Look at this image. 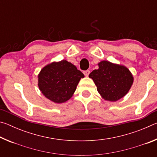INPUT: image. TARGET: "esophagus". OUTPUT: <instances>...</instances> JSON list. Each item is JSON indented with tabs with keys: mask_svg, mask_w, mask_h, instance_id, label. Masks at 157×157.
Listing matches in <instances>:
<instances>
[{
	"mask_svg": "<svg viewBox=\"0 0 157 157\" xmlns=\"http://www.w3.org/2000/svg\"><path fill=\"white\" fill-rule=\"evenodd\" d=\"M83 73H84V75L86 76V77H87V76H89V73H90V71H89V70L84 71Z\"/></svg>",
	"mask_w": 157,
	"mask_h": 157,
	"instance_id": "esophagus-1",
	"label": "esophagus"
}]
</instances>
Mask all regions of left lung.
Listing matches in <instances>:
<instances>
[{"label": "left lung", "mask_w": 157, "mask_h": 157, "mask_svg": "<svg viewBox=\"0 0 157 157\" xmlns=\"http://www.w3.org/2000/svg\"><path fill=\"white\" fill-rule=\"evenodd\" d=\"M99 68L93 71L89 78L94 80L97 90L102 98L115 102L124 97L134 82L132 73L123 65L102 61Z\"/></svg>", "instance_id": "8db88e82"}]
</instances>
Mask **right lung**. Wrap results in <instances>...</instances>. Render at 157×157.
I'll list each match as a JSON object with an SVG mask.
<instances>
[{"label": "right lung", "mask_w": 157, "mask_h": 157, "mask_svg": "<svg viewBox=\"0 0 157 157\" xmlns=\"http://www.w3.org/2000/svg\"><path fill=\"white\" fill-rule=\"evenodd\" d=\"M84 74L66 60L52 62L41 69L38 75V86L48 99L55 103L68 100L75 93Z\"/></svg>", "instance_id": "add662e5"}]
</instances>
